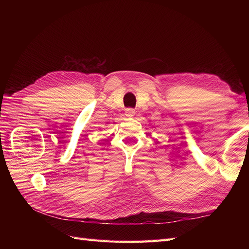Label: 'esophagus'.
I'll list each match as a JSON object with an SVG mask.
<instances>
[{
	"mask_svg": "<svg viewBox=\"0 0 249 249\" xmlns=\"http://www.w3.org/2000/svg\"><path fill=\"white\" fill-rule=\"evenodd\" d=\"M135 114V110L134 109H126L125 110V115L127 117H132Z\"/></svg>",
	"mask_w": 249,
	"mask_h": 249,
	"instance_id": "34e87169",
	"label": "esophagus"
}]
</instances>
